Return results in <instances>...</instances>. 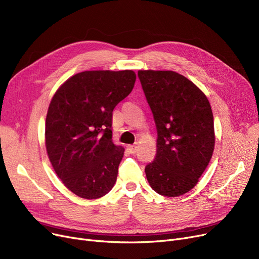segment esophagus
Masks as SVG:
<instances>
[{
  "label": "esophagus",
  "instance_id": "esophagus-1",
  "mask_svg": "<svg viewBox=\"0 0 259 259\" xmlns=\"http://www.w3.org/2000/svg\"><path fill=\"white\" fill-rule=\"evenodd\" d=\"M128 150H129V152L131 154H135V153H137V151H138V147L135 146V145H129L128 146Z\"/></svg>",
  "mask_w": 259,
  "mask_h": 259
}]
</instances>
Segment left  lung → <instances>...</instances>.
<instances>
[{"mask_svg": "<svg viewBox=\"0 0 259 259\" xmlns=\"http://www.w3.org/2000/svg\"><path fill=\"white\" fill-rule=\"evenodd\" d=\"M138 76L157 130V151L145 168L160 195L194 188L212 157L215 137L210 103L191 80L174 71L140 70Z\"/></svg>", "mask_w": 259, "mask_h": 259, "instance_id": "left-lung-1", "label": "left lung"}]
</instances>
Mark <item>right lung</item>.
I'll use <instances>...</instances> for the list:
<instances>
[{"mask_svg": "<svg viewBox=\"0 0 259 259\" xmlns=\"http://www.w3.org/2000/svg\"><path fill=\"white\" fill-rule=\"evenodd\" d=\"M132 70L79 72L59 88L48 108L46 149L75 195L95 199L113 188L124 149L112 142V112L134 87Z\"/></svg>", "mask_w": 259, "mask_h": 259, "instance_id": "1", "label": "right lung"}]
</instances>
